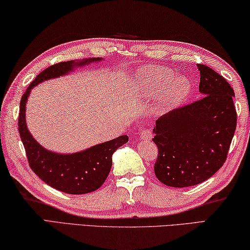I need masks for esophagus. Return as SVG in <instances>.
<instances>
[{
	"label": "esophagus",
	"mask_w": 250,
	"mask_h": 250,
	"mask_svg": "<svg viewBox=\"0 0 250 250\" xmlns=\"http://www.w3.org/2000/svg\"><path fill=\"white\" fill-rule=\"evenodd\" d=\"M151 137H152V135H151L150 130L143 129L141 132V136H139V139H141V141H150Z\"/></svg>",
	"instance_id": "1"
}]
</instances>
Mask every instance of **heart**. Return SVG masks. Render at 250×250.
<instances>
[{
	"mask_svg": "<svg viewBox=\"0 0 250 250\" xmlns=\"http://www.w3.org/2000/svg\"><path fill=\"white\" fill-rule=\"evenodd\" d=\"M135 84L149 98L160 94L159 105L163 109L172 108L181 104L191 91L189 79L176 76L171 69L159 65L139 69L135 74Z\"/></svg>",
	"mask_w": 250,
	"mask_h": 250,
	"instance_id": "obj_1",
	"label": "heart"
}]
</instances>
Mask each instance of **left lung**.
Here are the masks:
<instances>
[{
    "mask_svg": "<svg viewBox=\"0 0 250 250\" xmlns=\"http://www.w3.org/2000/svg\"><path fill=\"white\" fill-rule=\"evenodd\" d=\"M202 98L156 121L158 158L155 174L164 185L192 187L208 180L225 163L236 129L234 90L224 78L198 64Z\"/></svg>",
    "mask_w": 250,
    "mask_h": 250,
    "instance_id": "8db88e82",
    "label": "left lung"
}]
</instances>
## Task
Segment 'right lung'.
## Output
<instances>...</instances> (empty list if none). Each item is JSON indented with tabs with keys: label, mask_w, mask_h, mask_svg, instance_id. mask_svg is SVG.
<instances>
[{
	"label": "right lung",
	"mask_w": 250,
	"mask_h": 250,
	"mask_svg": "<svg viewBox=\"0 0 250 250\" xmlns=\"http://www.w3.org/2000/svg\"><path fill=\"white\" fill-rule=\"evenodd\" d=\"M102 60L103 58H86L50 65L30 83L21 100L19 132L24 144L29 167L48 186L68 194H85L98 190L111 171L113 154L128 142V136L122 135L112 141L72 154L51 151L42 147L28 130L26 124V104L30 91L39 83L67 76L74 69Z\"/></svg>",
	"instance_id": "1"
}]
</instances>
